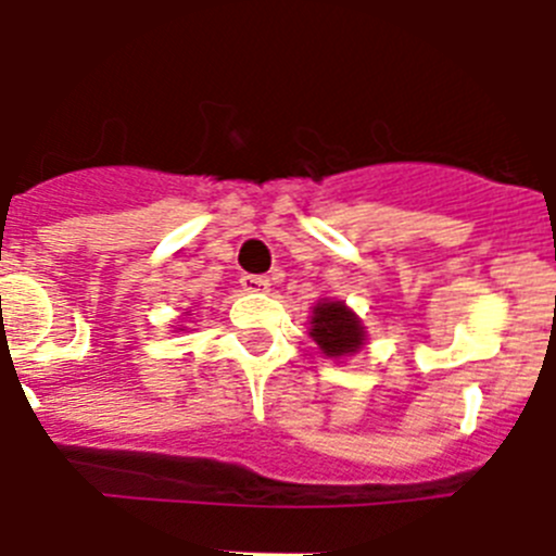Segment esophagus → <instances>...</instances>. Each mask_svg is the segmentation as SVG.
<instances>
[{
	"label": "esophagus",
	"mask_w": 556,
	"mask_h": 556,
	"mask_svg": "<svg viewBox=\"0 0 556 556\" xmlns=\"http://www.w3.org/2000/svg\"><path fill=\"white\" fill-rule=\"evenodd\" d=\"M239 283H242L244 292H269V287H273L267 275H242Z\"/></svg>",
	"instance_id": "1"
}]
</instances>
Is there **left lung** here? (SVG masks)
Listing matches in <instances>:
<instances>
[{"label": "left lung", "instance_id": "8db88e82", "mask_svg": "<svg viewBox=\"0 0 556 556\" xmlns=\"http://www.w3.org/2000/svg\"><path fill=\"white\" fill-rule=\"evenodd\" d=\"M308 337L314 339L317 351L333 362L356 356L367 345V328L362 317L337 298H320L314 303L312 317H308Z\"/></svg>", "mask_w": 556, "mask_h": 556}]
</instances>
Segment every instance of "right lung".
<instances>
[{
    "label": "right lung",
    "mask_w": 556,
    "mask_h": 556,
    "mask_svg": "<svg viewBox=\"0 0 556 556\" xmlns=\"http://www.w3.org/2000/svg\"><path fill=\"white\" fill-rule=\"evenodd\" d=\"M186 314H189V312H186ZM178 331H186V326H180V328H178Z\"/></svg>",
    "instance_id": "1"
}]
</instances>
